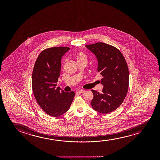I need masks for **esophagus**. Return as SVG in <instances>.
Returning <instances> with one entry per match:
<instances>
[{"label":"esophagus","mask_w":160,"mask_h":160,"mask_svg":"<svg viewBox=\"0 0 160 160\" xmlns=\"http://www.w3.org/2000/svg\"><path fill=\"white\" fill-rule=\"evenodd\" d=\"M85 92V91L83 90H79L78 91V93H83V92Z\"/></svg>","instance_id":"esophagus-1"}]
</instances>
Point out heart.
Returning a JSON list of instances; mask_svg holds the SVG:
<instances>
[{"instance_id":"heart-1","label":"heart","mask_w":160,"mask_h":160,"mask_svg":"<svg viewBox=\"0 0 160 160\" xmlns=\"http://www.w3.org/2000/svg\"><path fill=\"white\" fill-rule=\"evenodd\" d=\"M76 58H77V62L83 61V60L87 61L86 55L81 51H79V52L77 53V55H76Z\"/></svg>"}]
</instances>
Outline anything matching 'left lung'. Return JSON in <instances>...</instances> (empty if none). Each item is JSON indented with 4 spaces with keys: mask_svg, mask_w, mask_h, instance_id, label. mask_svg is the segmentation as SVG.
Listing matches in <instances>:
<instances>
[{
    "mask_svg": "<svg viewBox=\"0 0 160 160\" xmlns=\"http://www.w3.org/2000/svg\"><path fill=\"white\" fill-rule=\"evenodd\" d=\"M98 61L97 71L103 77L100 93L92 90L91 102L94 110L108 114L120 106L126 96L129 85V71L122 53L114 46L103 42L86 45Z\"/></svg>",
    "mask_w": 160,
    "mask_h": 160,
    "instance_id": "left-lung-1",
    "label": "left lung"
}]
</instances>
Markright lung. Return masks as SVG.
<instances>
[{
    "label": "right lung",
    "mask_w": 160,
    "mask_h": 160,
    "mask_svg": "<svg viewBox=\"0 0 160 160\" xmlns=\"http://www.w3.org/2000/svg\"><path fill=\"white\" fill-rule=\"evenodd\" d=\"M69 49L46 48L38 56L33 68L32 83L35 99L46 114L53 117L67 112L75 96L73 91L65 92L56 87L61 73L62 57Z\"/></svg>",
    "instance_id": "right-lung-1"
}]
</instances>
